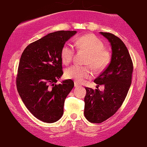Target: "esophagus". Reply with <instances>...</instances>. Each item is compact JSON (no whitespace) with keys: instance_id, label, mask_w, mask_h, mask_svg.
<instances>
[{"instance_id":"obj_1","label":"esophagus","mask_w":147,"mask_h":147,"mask_svg":"<svg viewBox=\"0 0 147 147\" xmlns=\"http://www.w3.org/2000/svg\"><path fill=\"white\" fill-rule=\"evenodd\" d=\"M74 87L75 88H77V87H79V86H80V85L79 84H78L76 82H74Z\"/></svg>"}]
</instances>
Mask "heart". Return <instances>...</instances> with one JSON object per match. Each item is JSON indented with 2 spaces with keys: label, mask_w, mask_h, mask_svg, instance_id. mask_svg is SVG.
Returning <instances> with one entry per match:
<instances>
[{
  "label": "heart",
  "mask_w": 147,
  "mask_h": 147,
  "mask_svg": "<svg viewBox=\"0 0 147 147\" xmlns=\"http://www.w3.org/2000/svg\"><path fill=\"white\" fill-rule=\"evenodd\" d=\"M76 46L80 50L90 53L86 61V65L92 66L96 71H101L108 66L111 61V55L105 50V45L99 38L94 34H86L76 39ZM74 48L69 43L63 46L61 51V58L65 65H68L73 59ZM90 66L73 65L65 71L67 78L73 79L78 83H82L84 80L93 75V71Z\"/></svg>",
  "instance_id": "obj_1"
}]
</instances>
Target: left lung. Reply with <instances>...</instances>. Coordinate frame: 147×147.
I'll list each match as a JSON object with an SVG mask.
<instances>
[{"mask_svg": "<svg viewBox=\"0 0 147 147\" xmlns=\"http://www.w3.org/2000/svg\"><path fill=\"white\" fill-rule=\"evenodd\" d=\"M100 34L110 42L112 55L110 63L94 80L105 90L86 88L84 116L92 123H101L115 115L122 105L131 84L133 63L127 48L120 38L109 32Z\"/></svg>", "mask_w": 147, "mask_h": 147, "instance_id": "1", "label": "left lung"}]
</instances>
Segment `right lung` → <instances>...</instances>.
Here are the masks:
<instances>
[{
  "instance_id": "right-lung-1",
  "label": "right lung",
  "mask_w": 147,
  "mask_h": 147,
  "mask_svg": "<svg viewBox=\"0 0 147 147\" xmlns=\"http://www.w3.org/2000/svg\"><path fill=\"white\" fill-rule=\"evenodd\" d=\"M75 31H59L28 45L22 53L16 79L18 92L28 110L46 123L59 120L65 100L74 87L71 79L55 84L63 75L61 51Z\"/></svg>"
}]
</instances>
